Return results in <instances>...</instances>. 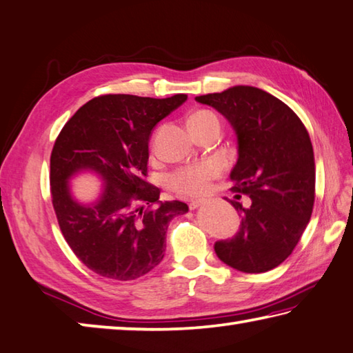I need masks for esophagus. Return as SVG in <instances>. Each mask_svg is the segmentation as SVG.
<instances>
[{
  "label": "esophagus",
  "mask_w": 353,
  "mask_h": 353,
  "mask_svg": "<svg viewBox=\"0 0 353 353\" xmlns=\"http://www.w3.org/2000/svg\"><path fill=\"white\" fill-rule=\"evenodd\" d=\"M202 203H203V201H191V202H190V208H191V210H197L199 207H201Z\"/></svg>",
  "instance_id": "esophagus-1"
}]
</instances>
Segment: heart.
<instances>
[{
    "label": "heart",
    "instance_id": "heart-1",
    "mask_svg": "<svg viewBox=\"0 0 353 353\" xmlns=\"http://www.w3.org/2000/svg\"><path fill=\"white\" fill-rule=\"evenodd\" d=\"M213 112L210 111H197L190 117L191 120L213 117ZM222 166L216 160H208V162L197 163L187 166L170 176V185L172 190H176L179 194L188 197H199L207 194L210 191V185L213 179L221 174Z\"/></svg>",
    "mask_w": 353,
    "mask_h": 353
}]
</instances>
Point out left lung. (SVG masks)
Listing matches in <instances>:
<instances>
[{
	"instance_id": "1",
	"label": "left lung",
	"mask_w": 353,
	"mask_h": 353,
	"mask_svg": "<svg viewBox=\"0 0 353 353\" xmlns=\"http://www.w3.org/2000/svg\"><path fill=\"white\" fill-rule=\"evenodd\" d=\"M196 101L221 112L238 140L230 172L232 190L252 199L232 202L242 216L239 233L216 242L217 258L243 273H264L292 254L315 202V160L303 121L274 95L238 85L199 95Z\"/></svg>"
}]
</instances>
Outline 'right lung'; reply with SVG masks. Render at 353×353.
Segmentation results:
<instances>
[{
	"instance_id": "add662e5",
	"label": "right lung",
	"mask_w": 353,
	"mask_h": 353,
	"mask_svg": "<svg viewBox=\"0 0 353 353\" xmlns=\"http://www.w3.org/2000/svg\"><path fill=\"white\" fill-rule=\"evenodd\" d=\"M188 97L114 94L89 100L63 126L50 156V191L61 233L77 258L100 276L131 281L162 262L172 217L188 213L179 201H159L145 182L154 128ZM92 174L102 183L94 201L70 185Z\"/></svg>"
}]
</instances>
